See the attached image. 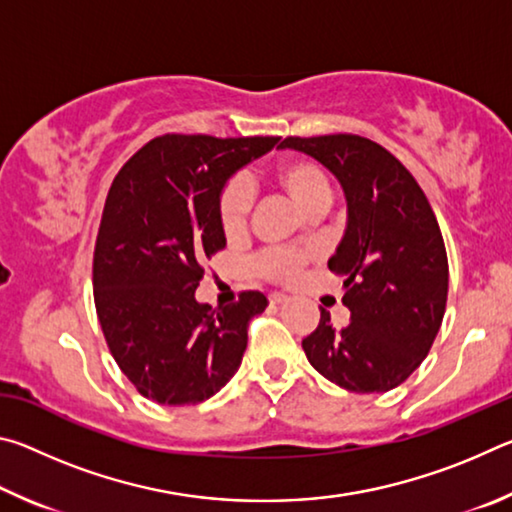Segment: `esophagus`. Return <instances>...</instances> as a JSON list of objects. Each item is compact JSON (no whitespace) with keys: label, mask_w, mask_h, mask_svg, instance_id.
Segmentation results:
<instances>
[{"label":"esophagus","mask_w":512,"mask_h":512,"mask_svg":"<svg viewBox=\"0 0 512 512\" xmlns=\"http://www.w3.org/2000/svg\"><path fill=\"white\" fill-rule=\"evenodd\" d=\"M268 302H271L273 307H284V305H289L291 298H287V296H277V293H275V296L268 298Z\"/></svg>","instance_id":"esophagus-1"}]
</instances>
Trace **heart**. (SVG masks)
I'll return each instance as SVG.
<instances>
[{
	"instance_id": "1",
	"label": "heart",
	"mask_w": 512,
	"mask_h": 512,
	"mask_svg": "<svg viewBox=\"0 0 512 512\" xmlns=\"http://www.w3.org/2000/svg\"><path fill=\"white\" fill-rule=\"evenodd\" d=\"M273 183L305 214L325 212L329 201H332V187H329L325 171L307 158H291L277 164L273 171ZM250 210H253V196H250L248 187L239 183V180H230L219 196V221L225 237L239 239L246 235ZM309 262L311 253L280 250V253L259 257L255 262V271L264 280L289 284L305 271Z\"/></svg>"
}]
</instances>
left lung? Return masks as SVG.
I'll return each mask as SVG.
<instances>
[{
    "label": "left lung",
    "instance_id": "obj_1",
    "mask_svg": "<svg viewBox=\"0 0 512 512\" xmlns=\"http://www.w3.org/2000/svg\"><path fill=\"white\" fill-rule=\"evenodd\" d=\"M280 149L307 153L332 171L348 203L327 266L345 275L350 323L336 329L320 309L302 350L345 391H391L427 357L445 316L449 266L436 214L409 169L366 137H287Z\"/></svg>",
    "mask_w": 512,
    "mask_h": 512
}]
</instances>
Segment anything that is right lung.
Returning <instances> with one entry per match:
<instances>
[{"mask_svg":"<svg viewBox=\"0 0 512 512\" xmlns=\"http://www.w3.org/2000/svg\"><path fill=\"white\" fill-rule=\"evenodd\" d=\"M280 137L162 135L112 180L94 246V305L121 372L144 397L210 400L241 366L264 293L212 309L194 291L203 262L225 248L219 196Z\"/></svg>","mask_w":512,"mask_h":512,"instance_id":"1","label":"right lung"}]
</instances>
